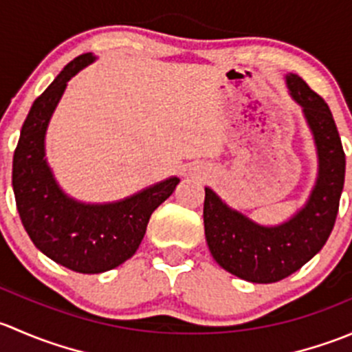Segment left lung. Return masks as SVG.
<instances>
[{"mask_svg": "<svg viewBox=\"0 0 352 352\" xmlns=\"http://www.w3.org/2000/svg\"><path fill=\"white\" fill-rule=\"evenodd\" d=\"M291 98L303 110L317 148V180L307 202L279 225H261L206 187L204 233L212 258L248 283L281 281L303 267L327 242L339 211L346 155L332 112L298 74L285 76Z\"/></svg>", "mask_w": 352, "mask_h": 352, "instance_id": "left-lung-1", "label": "left lung"}]
</instances>
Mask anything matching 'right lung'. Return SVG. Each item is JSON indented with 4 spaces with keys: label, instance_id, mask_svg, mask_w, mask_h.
<instances>
[{
    "label": "right lung",
    "instance_id": "obj_1",
    "mask_svg": "<svg viewBox=\"0 0 352 352\" xmlns=\"http://www.w3.org/2000/svg\"><path fill=\"white\" fill-rule=\"evenodd\" d=\"M95 59L91 52L78 56L34 102L13 155V192L25 232L42 254L81 274H100L133 257L151 212L180 182L168 177L120 201L95 204L61 189L45 158V134L67 81Z\"/></svg>",
    "mask_w": 352,
    "mask_h": 352
}]
</instances>
